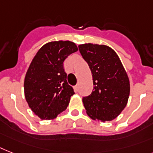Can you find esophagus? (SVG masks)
Here are the masks:
<instances>
[{
    "mask_svg": "<svg viewBox=\"0 0 153 153\" xmlns=\"http://www.w3.org/2000/svg\"><path fill=\"white\" fill-rule=\"evenodd\" d=\"M74 90L75 93H77V92L79 91V85H74Z\"/></svg>",
    "mask_w": 153,
    "mask_h": 153,
    "instance_id": "esophagus-1",
    "label": "esophagus"
}]
</instances>
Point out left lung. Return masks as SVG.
<instances>
[{
    "label": "left lung",
    "instance_id": "8db88e82",
    "mask_svg": "<svg viewBox=\"0 0 153 153\" xmlns=\"http://www.w3.org/2000/svg\"><path fill=\"white\" fill-rule=\"evenodd\" d=\"M79 51L87 62L93 77L94 91L83 97L87 115L105 123L115 120L127 105L130 80L117 53L108 45H79Z\"/></svg>",
    "mask_w": 153,
    "mask_h": 153
}]
</instances>
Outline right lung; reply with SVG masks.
I'll list each match as a JSON object with an SVG mask.
<instances>
[{
	"label": "right lung",
	"instance_id": "1",
	"mask_svg": "<svg viewBox=\"0 0 153 153\" xmlns=\"http://www.w3.org/2000/svg\"><path fill=\"white\" fill-rule=\"evenodd\" d=\"M78 47L70 41L45 44L32 59L24 79V95L30 108L42 120L64 111L74 94L67 82L64 61Z\"/></svg>",
	"mask_w": 153,
	"mask_h": 153
}]
</instances>
